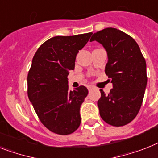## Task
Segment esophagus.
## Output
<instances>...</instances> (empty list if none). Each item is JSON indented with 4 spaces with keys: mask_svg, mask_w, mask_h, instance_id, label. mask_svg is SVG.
Returning <instances> with one entry per match:
<instances>
[{
    "mask_svg": "<svg viewBox=\"0 0 158 158\" xmlns=\"http://www.w3.org/2000/svg\"><path fill=\"white\" fill-rule=\"evenodd\" d=\"M94 88L93 86H91V85H89V86H87V89L89 90V91H91V90H92Z\"/></svg>",
    "mask_w": 158,
    "mask_h": 158,
    "instance_id": "1",
    "label": "esophagus"
}]
</instances>
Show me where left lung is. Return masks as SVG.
I'll list each match as a JSON object with an SVG mask.
<instances>
[{"label": "left lung", "instance_id": "1", "mask_svg": "<svg viewBox=\"0 0 158 158\" xmlns=\"http://www.w3.org/2000/svg\"><path fill=\"white\" fill-rule=\"evenodd\" d=\"M90 41H97L107 50L105 74L113 84L108 94L99 90V115L110 125H126L134 120L142 104L147 84L145 59L136 41L115 28L96 32Z\"/></svg>", "mask_w": 158, "mask_h": 158}]
</instances>
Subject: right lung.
Here are the masks:
<instances>
[{
	"instance_id": "1",
	"label": "right lung",
	"mask_w": 158,
	"mask_h": 158,
	"mask_svg": "<svg viewBox=\"0 0 158 158\" xmlns=\"http://www.w3.org/2000/svg\"><path fill=\"white\" fill-rule=\"evenodd\" d=\"M91 34L50 38L32 60L27 76L28 97L42 124L56 134H71L81 123L79 109L88 90L81 85L70 91L67 76L75 69L77 54Z\"/></svg>"
}]
</instances>
